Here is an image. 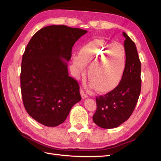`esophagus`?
I'll list each match as a JSON object with an SVG mask.
<instances>
[{
  "instance_id": "esophagus-1",
  "label": "esophagus",
  "mask_w": 161,
  "mask_h": 161,
  "mask_svg": "<svg viewBox=\"0 0 161 161\" xmlns=\"http://www.w3.org/2000/svg\"><path fill=\"white\" fill-rule=\"evenodd\" d=\"M80 93L81 95V97L82 99H85V98H86L87 97H88V95H87L86 93H85V91H83V89H80Z\"/></svg>"
}]
</instances>
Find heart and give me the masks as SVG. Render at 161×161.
Wrapping results in <instances>:
<instances>
[{"label": "heart", "instance_id": "1", "mask_svg": "<svg viewBox=\"0 0 161 161\" xmlns=\"http://www.w3.org/2000/svg\"><path fill=\"white\" fill-rule=\"evenodd\" d=\"M72 62L80 72L84 66H89L88 77L91 85L99 92H108L118 85L126 66V52L123 45L109 43L103 40H95L82 47L79 57Z\"/></svg>", "mask_w": 161, "mask_h": 161}]
</instances>
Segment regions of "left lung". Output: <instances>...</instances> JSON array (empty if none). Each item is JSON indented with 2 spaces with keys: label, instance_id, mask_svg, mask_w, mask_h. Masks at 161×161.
Here are the masks:
<instances>
[{
  "label": "left lung",
  "instance_id": "left-lung-1",
  "mask_svg": "<svg viewBox=\"0 0 161 161\" xmlns=\"http://www.w3.org/2000/svg\"><path fill=\"white\" fill-rule=\"evenodd\" d=\"M126 66L119 85L105 95L96 97L97 110L92 120L102 128L118 127L134 111L141 91V63L134 42L125 32Z\"/></svg>",
  "mask_w": 161,
  "mask_h": 161
}]
</instances>
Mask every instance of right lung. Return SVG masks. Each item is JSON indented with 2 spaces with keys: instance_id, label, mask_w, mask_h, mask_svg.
I'll list each match as a JSON object with an SVG mask.
<instances>
[{
  "instance_id": "right-lung-1",
  "label": "right lung",
  "mask_w": 161,
  "mask_h": 161,
  "mask_svg": "<svg viewBox=\"0 0 161 161\" xmlns=\"http://www.w3.org/2000/svg\"><path fill=\"white\" fill-rule=\"evenodd\" d=\"M86 32L66 25L47 26L28 43L22 58L21 90L24 107L37 122L48 127L62 124L81 100L79 85L69 76L64 61L70 60L73 46Z\"/></svg>"
}]
</instances>
